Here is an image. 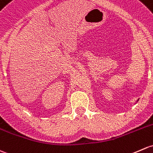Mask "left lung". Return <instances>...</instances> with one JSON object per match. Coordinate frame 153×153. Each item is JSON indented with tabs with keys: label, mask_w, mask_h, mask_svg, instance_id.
<instances>
[{
	"label": "left lung",
	"mask_w": 153,
	"mask_h": 153,
	"mask_svg": "<svg viewBox=\"0 0 153 153\" xmlns=\"http://www.w3.org/2000/svg\"><path fill=\"white\" fill-rule=\"evenodd\" d=\"M138 100H137V101H138Z\"/></svg>",
	"instance_id": "8db88e82"
}]
</instances>
